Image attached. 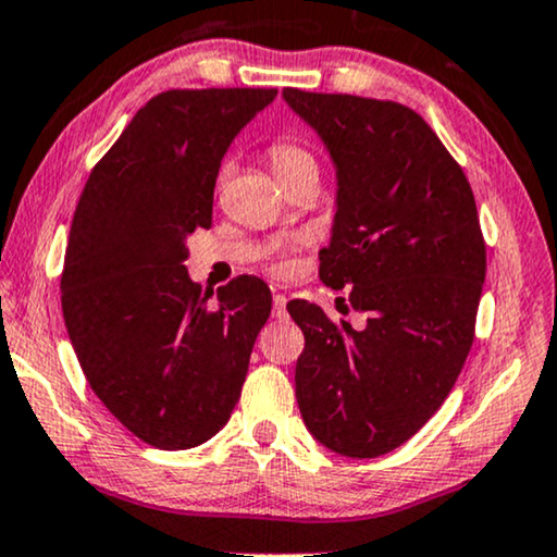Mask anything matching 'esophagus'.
<instances>
[{
    "mask_svg": "<svg viewBox=\"0 0 557 557\" xmlns=\"http://www.w3.org/2000/svg\"><path fill=\"white\" fill-rule=\"evenodd\" d=\"M273 317H286V296L284 294H276L273 296Z\"/></svg>",
    "mask_w": 557,
    "mask_h": 557,
    "instance_id": "esophagus-1",
    "label": "esophagus"
}]
</instances>
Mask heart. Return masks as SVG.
<instances>
[{"label":"heart","instance_id":"1","mask_svg":"<svg viewBox=\"0 0 557 557\" xmlns=\"http://www.w3.org/2000/svg\"><path fill=\"white\" fill-rule=\"evenodd\" d=\"M269 161H271L273 173H276L278 182L284 186L288 182H294V178L317 176V156L307 146H301V143L296 140H286V137L284 140H276L269 148ZM227 173H230V165L225 163L220 169V182L227 176Z\"/></svg>","mask_w":557,"mask_h":557}]
</instances>
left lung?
I'll use <instances>...</instances> for the list:
<instances>
[{"instance_id": "8db88e82", "label": "left lung", "mask_w": 557, "mask_h": 557, "mask_svg": "<svg viewBox=\"0 0 557 557\" xmlns=\"http://www.w3.org/2000/svg\"><path fill=\"white\" fill-rule=\"evenodd\" d=\"M337 169L320 278L350 288L366 327L288 301L305 332L296 401L307 430L348 458H379L424 428L473 345L486 243L463 169L409 107L284 89ZM348 309V307H345Z\"/></svg>"}]
</instances>
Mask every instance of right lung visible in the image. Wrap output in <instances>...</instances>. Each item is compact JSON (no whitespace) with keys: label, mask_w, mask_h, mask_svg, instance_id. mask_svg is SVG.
<instances>
[{"label":"right lung","mask_w":557,"mask_h":557,"mask_svg":"<svg viewBox=\"0 0 557 557\" xmlns=\"http://www.w3.org/2000/svg\"><path fill=\"white\" fill-rule=\"evenodd\" d=\"M276 89H171L140 107L94 165L71 222L61 307L82 371L125 428L189 450L225 428L271 314L261 278L201 292L186 237L212 225L235 135Z\"/></svg>","instance_id":"add662e5"}]
</instances>
